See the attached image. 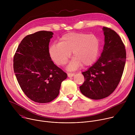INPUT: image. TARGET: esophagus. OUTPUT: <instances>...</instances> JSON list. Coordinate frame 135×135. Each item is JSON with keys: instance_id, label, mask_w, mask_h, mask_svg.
<instances>
[{"instance_id": "1", "label": "esophagus", "mask_w": 135, "mask_h": 135, "mask_svg": "<svg viewBox=\"0 0 135 135\" xmlns=\"http://www.w3.org/2000/svg\"><path fill=\"white\" fill-rule=\"evenodd\" d=\"M75 75V74L73 73H68V76L69 78H70V77H73Z\"/></svg>"}]
</instances>
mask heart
Wrapping results in <instances>:
<instances>
[{
  "label": "heart",
  "instance_id": "heart-1",
  "mask_svg": "<svg viewBox=\"0 0 135 135\" xmlns=\"http://www.w3.org/2000/svg\"><path fill=\"white\" fill-rule=\"evenodd\" d=\"M99 46V40L94 35L69 33L64 35L58 44H52L49 53L56 65L63 66L68 62L72 52L74 57L68 69H74L81 65L83 67L91 65L97 59Z\"/></svg>",
  "mask_w": 135,
  "mask_h": 135
}]
</instances>
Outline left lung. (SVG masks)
<instances>
[{
	"label": "left lung",
	"instance_id": "obj_1",
	"mask_svg": "<svg viewBox=\"0 0 135 135\" xmlns=\"http://www.w3.org/2000/svg\"><path fill=\"white\" fill-rule=\"evenodd\" d=\"M105 44L100 57L82 72L85 81L80 86L81 93L94 100L107 97L120 83L126 60L125 46L119 35L109 28L103 27Z\"/></svg>",
	"mask_w": 135,
	"mask_h": 135
}]
</instances>
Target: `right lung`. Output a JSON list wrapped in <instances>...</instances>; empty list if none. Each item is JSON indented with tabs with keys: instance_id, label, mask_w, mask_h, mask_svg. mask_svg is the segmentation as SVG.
I'll use <instances>...</instances> for the list:
<instances>
[{
	"instance_id": "obj_1",
	"label": "right lung",
	"mask_w": 135,
	"mask_h": 135,
	"mask_svg": "<svg viewBox=\"0 0 135 135\" xmlns=\"http://www.w3.org/2000/svg\"><path fill=\"white\" fill-rule=\"evenodd\" d=\"M51 31H40L26 36L14 54L13 68L22 90L31 100L47 103L59 94L67 74L56 66L49 53Z\"/></svg>"
}]
</instances>
